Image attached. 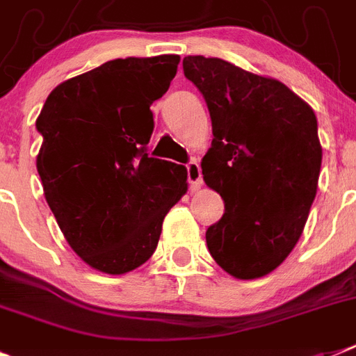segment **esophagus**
<instances>
[{
	"mask_svg": "<svg viewBox=\"0 0 356 356\" xmlns=\"http://www.w3.org/2000/svg\"><path fill=\"white\" fill-rule=\"evenodd\" d=\"M187 178H189L191 191H198L202 187V169H200L198 161H191L187 165Z\"/></svg>",
	"mask_w": 356,
	"mask_h": 356,
	"instance_id": "obj_1",
	"label": "esophagus"
}]
</instances>
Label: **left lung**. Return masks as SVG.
I'll use <instances>...</instances> for the list:
<instances>
[{
	"mask_svg": "<svg viewBox=\"0 0 356 356\" xmlns=\"http://www.w3.org/2000/svg\"><path fill=\"white\" fill-rule=\"evenodd\" d=\"M184 74L209 107L214 140L202 175L225 202L205 233L211 257L240 280L266 277L289 257L316 196L315 111L278 79L220 58L187 56Z\"/></svg>",
	"mask_w": 356,
	"mask_h": 356,
	"instance_id": "left-lung-1",
	"label": "left lung"
}]
</instances>
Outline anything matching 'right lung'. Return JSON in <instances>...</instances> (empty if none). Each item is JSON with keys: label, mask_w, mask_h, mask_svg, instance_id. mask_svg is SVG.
Wrapping results in <instances>:
<instances>
[{"label": "right lung", "mask_w": 356, "mask_h": 356, "mask_svg": "<svg viewBox=\"0 0 356 356\" xmlns=\"http://www.w3.org/2000/svg\"><path fill=\"white\" fill-rule=\"evenodd\" d=\"M180 56L125 58L74 76L36 120V167L47 204L72 251L96 271L123 275L156 251L161 224L187 193V169L149 158L151 105Z\"/></svg>", "instance_id": "right-lung-1"}]
</instances>
